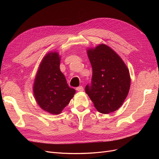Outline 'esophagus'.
<instances>
[{"label":"esophagus","instance_id":"34e87169","mask_svg":"<svg viewBox=\"0 0 159 159\" xmlns=\"http://www.w3.org/2000/svg\"><path fill=\"white\" fill-rule=\"evenodd\" d=\"M76 90L78 91H84V88L82 87V86H79V87L76 88Z\"/></svg>","mask_w":159,"mask_h":159}]
</instances>
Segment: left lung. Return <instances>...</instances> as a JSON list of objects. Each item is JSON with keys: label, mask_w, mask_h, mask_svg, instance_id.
<instances>
[{"label": "left lung", "mask_w": 159, "mask_h": 159, "mask_svg": "<svg viewBox=\"0 0 159 159\" xmlns=\"http://www.w3.org/2000/svg\"><path fill=\"white\" fill-rule=\"evenodd\" d=\"M88 55L93 75L85 86V93L99 112H113L121 106L129 93L131 79L127 67L105 44L88 50Z\"/></svg>", "instance_id": "1"}]
</instances>
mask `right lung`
<instances>
[{
  "label": "right lung",
  "mask_w": 159,
  "mask_h": 159,
  "mask_svg": "<svg viewBox=\"0 0 159 159\" xmlns=\"http://www.w3.org/2000/svg\"><path fill=\"white\" fill-rule=\"evenodd\" d=\"M60 64L58 53H48L41 62L33 88L38 104L53 115L60 114L75 93L67 84Z\"/></svg>",
  "instance_id": "right-lung-1"
}]
</instances>
